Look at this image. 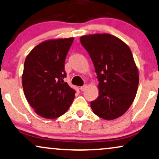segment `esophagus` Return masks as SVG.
<instances>
[{
  "instance_id": "esophagus-1",
  "label": "esophagus",
  "mask_w": 159,
  "mask_h": 159,
  "mask_svg": "<svg viewBox=\"0 0 159 159\" xmlns=\"http://www.w3.org/2000/svg\"><path fill=\"white\" fill-rule=\"evenodd\" d=\"M86 88H87V84H84L83 86L80 87V90H81V91H84Z\"/></svg>"
}]
</instances>
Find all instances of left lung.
<instances>
[{
    "instance_id": "8db88e82",
    "label": "left lung",
    "mask_w": 159,
    "mask_h": 159,
    "mask_svg": "<svg viewBox=\"0 0 159 159\" xmlns=\"http://www.w3.org/2000/svg\"><path fill=\"white\" fill-rule=\"evenodd\" d=\"M80 42L89 53L97 74L98 98L90 102L95 114L111 120L132 104L139 84V72L129 46L108 34L82 36Z\"/></svg>"
}]
</instances>
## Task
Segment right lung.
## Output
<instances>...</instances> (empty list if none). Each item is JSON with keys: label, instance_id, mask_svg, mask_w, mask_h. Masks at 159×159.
I'll list each match as a JSON object with an SVG mask.
<instances>
[{"label": "right lung", "instance_id": "add662e5", "mask_svg": "<svg viewBox=\"0 0 159 159\" xmlns=\"http://www.w3.org/2000/svg\"><path fill=\"white\" fill-rule=\"evenodd\" d=\"M74 38L50 39L28 55L22 76L26 99L39 116L57 118L71 106L75 90L67 82L65 60Z\"/></svg>", "mask_w": 159, "mask_h": 159}]
</instances>
